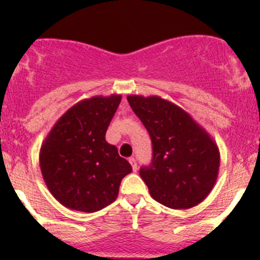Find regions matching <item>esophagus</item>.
<instances>
[{
	"instance_id": "1",
	"label": "esophagus",
	"mask_w": 260,
	"mask_h": 260,
	"mask_svg": "<svg viewBox=\"0 0 260 260\" xmlns=\"http://www.w3.org/2000/svg\"><path fill=\"white\" fill-rule=\"evenodd\" d=\"M129 164H131V166H132V169H133V171H137V162H136V158L135 157H131L129 158Z\"/></svg>"
}]
</instances>
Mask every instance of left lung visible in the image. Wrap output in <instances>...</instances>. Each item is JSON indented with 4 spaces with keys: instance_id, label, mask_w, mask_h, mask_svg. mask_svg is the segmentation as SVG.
Segmentation results:
<instances>
[{
    "instance_id": "left-lung-1",
    "label": "left lung",
    "mask_w": 260,
    "mask_h": 260,
    "mask_svg": "<svg viewBox=\"0 0 260 260\" xmlns=\"http://www.w3.org/2000/svg\"><path fill=\"white\" fill-rule=\"evenodd\" d=\"M127 101L152 141V164L140 171L152 198L170 209L200 204L219 175L216 142L172 102L157 95H128Z\"/></svg>"
}]
</instances>
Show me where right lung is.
<instances>
[{
    "instance_id": "right-lung-1",
    "label": "right lung",
    "mask_w": 260,
    "mask_h": 260,
    "mask_svg": "<svg viewBox=\"0 0 260 260\" xmlns=\"http://www.w3.org/2000/svg\"><path fill=\"white\" fill-rule=\"evenodd\" d=\"M122 95L84 99L57 119L40 148V169L51 195L65 208L95 212L111 205L132 172L106 132Z\"/></svg>"
}]
</instances>
